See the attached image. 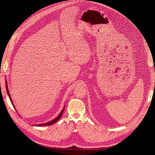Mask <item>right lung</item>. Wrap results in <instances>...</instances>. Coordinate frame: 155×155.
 Wrapping results in <instances>:
<instances>
[{
	"label": "right lung",
	"instance_id": "add662e5",
	"mask_svg": "<svg viewBox=\"0 0 155 155\" xmlns=\"http://www.w3.org/2000/svg\"><path fill=\"white\" fill-rule=\"evenodd\" d=\"M5 86H6V90H7V94H8V95H9V99H10V100H11V103H12V105L14 106V104H13V103H12V99H11V95H10V94H9V90H8V87H7V82H5ZM64 107H63V109L62 110V111L61 112V113L60 114L57 116L55 119H54L53 120H51V121H50V122H48V123H44V124H38L37 126H50V125H51V124H54V123H55L56 121H58L60 119V117H61V116H62V114H63V110H64Z\"/></svg>",
	"mask_w": 155,
	"mask_h": 155
}]
</instances>
